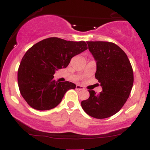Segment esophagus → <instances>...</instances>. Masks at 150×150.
I'll return each mask as SVG.
<instances>
[{"mask_svg":"<svg viewBox=\"0 0 150 150\" xmlns=\"http://www.w3.org/2000/svg\"><path fill=\"white\" fill-rule=\"evenodd\" d=\"M76 89H78V90H84V89H85L84 87H82V86L79 85H76Z\"/></svg>","mask_w":150,"mask_h":150,"instance_id":"34e87169","label":"esophagus"}]
</instances>
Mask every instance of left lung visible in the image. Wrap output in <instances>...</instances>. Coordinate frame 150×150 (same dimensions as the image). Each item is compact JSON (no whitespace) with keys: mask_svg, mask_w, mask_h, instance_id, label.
Listing matches in <instances>:
<instances>
[{"mask_svg":"<svg viewBox=\"0 0 150 150\" xmlns=\"http://www.w3.org/2000/svg\"><path fill=\"white\" fill-rule=\"evenodd\" d=\"M97 62L95 77L102 92L89 90V97L81 102L89 116L106 118L116 114L126 102L133 85V71L125 53L118 46L108 42H87Z\"/></svg>","mask_w":150,"mask_h":150,"instance_id":"left-lung-1","label":"left lung"}]
</instances>
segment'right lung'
Here are the masks:
<instances>
[{
	"label": "right lung",
	"instance_id": "right-lung-1",
	"mask_svg": "<svg viewBox=\"0 0 150 150\" xmlns=\"http://www.w3.org/2000/svg\"><path fill=\"white\" fill-rule=\"evenodd\" d=\"M87 49L85 42H70L57 37L44 39L32 46L18 68L20 92L31 107L39 111L55 108L65 92L75 89L73 82L54 80L56 70L65 68L73 56Z\"/></svg>",
	"mask_w": 150,
	"mask_h": 150
}]
</instances>
